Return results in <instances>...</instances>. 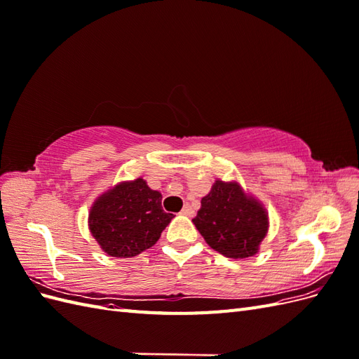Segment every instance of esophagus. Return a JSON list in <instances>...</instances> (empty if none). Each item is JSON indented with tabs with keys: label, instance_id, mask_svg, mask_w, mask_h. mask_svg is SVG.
<instances>
[{
	"label": "esophagus",
	"instance_id": "obj_1",
	"mask_svg": "<svg viewBox=\"0 0 359 359\" xmlns=\"http://www.w3.org/2000/svg\"><path fill=\"white\" fill-rule=\"evenodd\" d=\"M181 214L187 215V217H193V215H194V210H193V206H191L190 203H186V205H184V208H182Z\"/></svg>",
	"mask_w": 359,
	"mask_h": 359
}]
</instances>
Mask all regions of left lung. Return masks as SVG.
<instances>
[{"label":"left lung","instance_id":"left-lung-1","mask_svg":"<svg viewBox=\"0 0 359 359\" xmlns=\"http://www.w3.org/2000/svg\"><path fill=\"white\" fill-rule=\"evenodd\" d=\"M194 226L212 250L231 259L252 257L268 233L265 205L238 181L215 180L202 198Z\"/></svg>","mask_w":359,"mask_h":359}]
</instances>
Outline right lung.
Masks as SVG:
<instances>
[{
    "mask_svg": "<svg viewBox=\"0 0 359 359\" xmlns=\"http://www.w3.org/2000/svg\"><path fill=\"white\" fill-rule=\"evenodd\" d=\"M172 219L161 208V193L136 178L115 184L93 202L88 229L104 253L133 257L153 247Z\"/></svg>",
    "mask_w": 359,
    "mask_h": 359,
    "instance_id": "1",
    "label": "right lung"
}]
</instances>
